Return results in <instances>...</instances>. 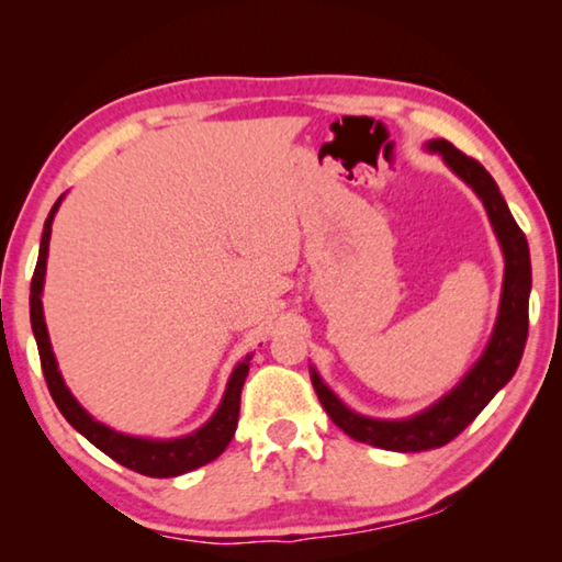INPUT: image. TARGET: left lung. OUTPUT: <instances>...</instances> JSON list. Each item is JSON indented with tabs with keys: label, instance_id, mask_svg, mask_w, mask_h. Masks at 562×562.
Listing matches in <instances>:
<instances>
[{
	"label": "left lung",
	"instance_id": "8db88e82",
	"mask_svg": "<svg viewBox=\"0 0 562 562\" xmlns=\"http://www.w3.org/2000/svg\"><path fill=\"white\" fill-rule=\"evenodd\" d=\"M424 148L429 154H439L443 164L481 198L503 250L506 270H503L501 304L486 349L481 351V357L473 361V367L451 392H446L431 406L406 418H374L357 414L322 382L317 369L310 367L312 386H315L325 412L341 431L355 441L398 453L439 449V446L456 439L486 408L491 398L510 382L528 339V297L532 282L530 250L526 235L513 221L508 205L503 201L496 180L479 160L463 156L449 140L434 138Z\"/></svg>",
	"mask_w": 562,
	"mask_h": 562
}]
</instances>
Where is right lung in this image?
I'll return each instance as SVG.
<instances>
[{
    "mask_svg": "<svg viewBox=\"0 0 562 562\" xmlns=\"http://www.w3.org/2000/svg\"><path fill=\"white\" fill-rule=\"evenodd\" d=\"M64 195L54 203L49 217L44 223L42 233V245H40V260H36V270L32 278V294H30V315H32V331L36 339V347H40V359H42V372L46 379V386H49L54 404L59 406L66 422H69L76 431H79L83 439H89L97 449H101L113 461H119L126 469L150 475V479H170V475H180L188 471L201 469V465L215 461L221 456L227 443L235 436L237 429V416H240V392L245 384V376L250 372V359L247 355L243 361H237L231 379H227L225 394L217 404L215 414L207 418L201 429L190 431L186 436H178V439H146V436H131L111 429L103 422H97L87 408H83L76 396L69 392L64 376L59 372V364H56L52 341H49V329H46L44 322V304H42V292H44V278H46V258H49V240H52V223L54 215L59 211Z\"/></svg>",
    "mask_w": 562,
    "mask_h": 562,
    "instance_id": "add662e5",
    "label": "right lung"
}]
</instances>
